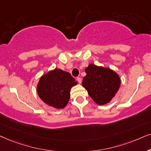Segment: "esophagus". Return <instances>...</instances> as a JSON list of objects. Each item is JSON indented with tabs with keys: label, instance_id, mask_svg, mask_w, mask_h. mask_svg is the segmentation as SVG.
Returning a JSON list of instances; mask_svg holds the SVG:
<instances>
[{
	"label": "esophagus",
	"instance_id": "34e87169",
	"mask_svg": "<svg viewBox=\"0 0 151 151\" xmlns=\"http://www.w3.org/2000/svg\"><path fill=\"white\" fill-rule=\"evenodd\" d=\"M77 80L78 83H81V77H77Z\"/></svg>",
	"mask_w": 151,
	"mask_h": 151
}]
</instances>
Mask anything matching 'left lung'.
I'll return each mask as SVG.
<instances>
[{"label": "left lung", "instance_id": "obj_1", "mask_svg": "<svg viewBox=\"0 0 151 151\" xmlns=\"http://www.w3.org/2000/svg\"><path fill=\"white\" fill-rule=\"evenodd\" d=\"M86 76L82 86L87 90L92 99L99 105L110 101L120 86L119 77L109 68L90 64L86 68Z\"/></svg>", "mask_w": 151, "mask_h": 151}]
</instances>
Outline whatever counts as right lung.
<instances>
[{
  "label": "right lung",
  "mask_w": 151,
  "mask_h": 151,
  "mask_svg": "<svg viewBox=\"0 0 151 151\" xmlns=\"http://www.w3.org/2000/svg\"><path fill=\"white\" fill-rule=\"evenodd\" d=\"M77 82L71 74L60 69H55L42 76L38 83L37 92L47 105L63 108L70 98V89Z\"/></svg>",
  "instance_id": "1"
}]
</instances>
